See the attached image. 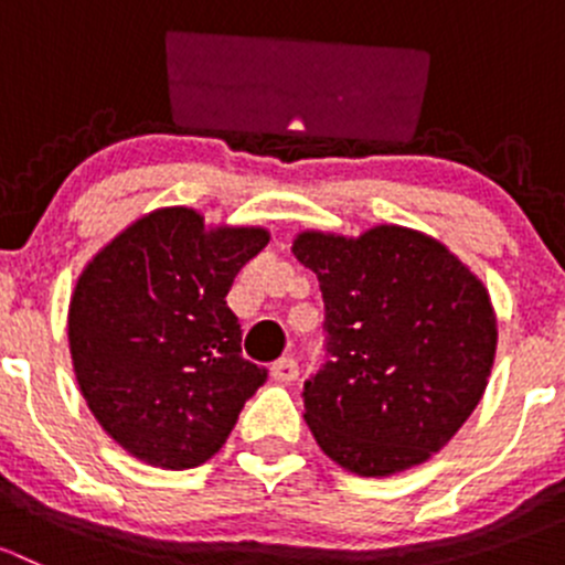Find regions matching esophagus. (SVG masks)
Instances as JSON below:
<instances>
[{
	"label": "esophagus",
	"mask_w": 565,
	"mask_h": 565,
	"mask_svg": "<svg viewBox=\"0 0 565 565\" xmlns=\"http://www.w3.org/2000/svg\"><path fill=\"white\" fill-rule=\"evenodd\" d=\"M298 361H295V358H278L276 363H273V369H270V374H273V380H276V383H295V380H298Z\"/></svg>",
	"instance_id": "34e87169"
}]
</instances>
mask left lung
<instances>
[{"label":"left lung","instance_id":"left-lung-1","mask_svg":"<svg viewBox=\"0 0 565 565\" xmlns=\"http://www.w3.org/2000/svg\"><path fill=\"white\" fill-rule=\"evenodd\" d=\"M317 273L330 361L306 383V424L324 457L366 478L440 451L487 391L498 317L481 278L440 241L380 224L358 237L292 241Z\"/></svg>","mask_w":565,"mask_h":565}]
</instances>
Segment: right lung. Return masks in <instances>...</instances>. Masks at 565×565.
<instances>
[{"mask_svg":"<svg viewBox=\"0 0 565 565\" xmlns=\"http://www.w3.org/2000/svg\"><path fill=\"white\" fill-rule=\"evenodd\" d=\"M267 243L265 226H207L193 207H158L87 262L67 309L73 372L130 457L163 470L202 465L265 383L241 355L226 295Z\"/></svg>","mask_w":565,"mask_h":565,"instance_id":"add662e5","label":"right lung"}]
</instances>
